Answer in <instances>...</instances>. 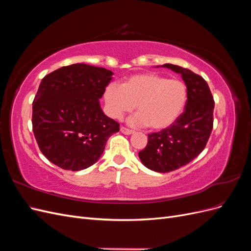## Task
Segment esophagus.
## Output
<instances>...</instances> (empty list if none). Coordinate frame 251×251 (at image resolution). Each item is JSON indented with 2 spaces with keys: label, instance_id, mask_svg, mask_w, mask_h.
<instances>
[{
  "label": "esophagus",
  "instance_id": "34e87169",
  "mask_svg": "<svg viewBox=\"0 0 251 251\" xmlns=\"http://www.w3.org/2000/svg\"><path fill=\"white\" fill-rule=\"evenodd\" d=\"M120 132L126 134V135H131V134H133V131L130 130V128L126 127V126H121V127H120Z\"/></svg>",
  "mask_w": 251,
  "mask_h": 251
}]
</instances>
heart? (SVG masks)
Returning <instances> with one entry per match:
<instances>
[{
	"instance_id": "obj_1",
	"label": "heart",
	"mask_w": 251,
	"mask_h": 251,
	"mask_svg": "<svg viewBox=\"0 0 251 251\" xmlns=\"http://www.w3.org/2000/svg\"><path fill=\"white\" fill-rule=\"evenodd\" d=\"M103 98L113 118L120 119L136 105L138 113L128 119V123L160 130L174 124L183 112L187 87L178 78L169 79L156 73H142L128 77L121 86L109 83Z\"/></svg>"
}]
</instances>
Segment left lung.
Masks as SVG:
<instances>
[{"mask_svg": "<svg viewBox=\"0 0 251 251\" xmlns=\"http://www.w3.org/2000/svg\"><path fill=\"white\" fill-rule=\"evenodd\" d=\"M181 74L187 87L184 112L174 124L148 135V144L139 151L141 162L158 173L180 169L204 150L214 125L215 101L207 82L200 75L180 66L164 64Z\"/></svg>", "mask_w": 251, "mask_h": 251, "instance_id": "1", "label": "left lung"}]
</instances>
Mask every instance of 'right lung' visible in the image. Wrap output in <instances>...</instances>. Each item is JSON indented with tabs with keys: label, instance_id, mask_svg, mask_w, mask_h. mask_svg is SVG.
<instances>
[{
	"label": "right lung",
	"instance_id": "add662e5",
	"mask_svg": "<svg viewBox=\"0 0 251 251\" xmlns=\"http://www.w3.org/2000/svg\"><path fill=\"white\" fill-rule=\"evenodd\" d=\"M114 73L73 64L45 76L32 102V130L44 156L67 171L93 165L119 124L105 116L100 100Z\"/></svg>",
	"mask_w": 251,
	"mask_h": 251
}]
</instances>
